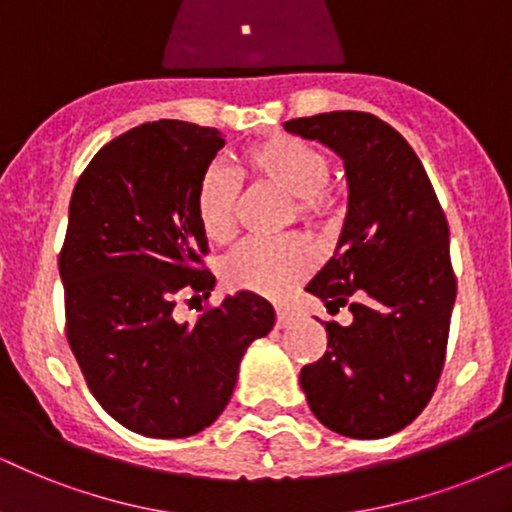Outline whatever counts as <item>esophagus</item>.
Listing matches in <instances>:
<instances>
[{"label": "esophagus", "mask_w": 512, "mask_h": 512, "mask_svg": "<svg viewBox=\"0 0 512 512\" xmlns=\"http://www.w3.org/2000/svg\"><path fill=\"white\" fill-rule=\"evenodd\" d=\"M295 321V312L286 304H278L276 307V328H288Z\"/></svg>", "instance_id": "esophagus-1"}]
</instances>
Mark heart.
Segmentation results:
<instances>
[{
    "label": "heart",
    "mask_w": 512,
    "mask_h": 512,
    "mask_svg": "<svg viewBox=\"0 0 512 512\" xmlns=\"http://www.w3.org/2000/svg\"><path fill=\"white\" fill-rule=\"evenodd\" d=\"M241 174L293 196V212L304 224H328L338 217L340 196L331 186V160L307 141L274 134L245 148ZM241 184L231 170L212 165L198 181L196 215L200 229L215 243L236 231ZM314 250L300 236L260 241L250 238L224 260L222 274L229 288L250 290L264 297H281L314 269Z\"/></svg>",
    "instance_id": "obj_1"
}]
</instances>
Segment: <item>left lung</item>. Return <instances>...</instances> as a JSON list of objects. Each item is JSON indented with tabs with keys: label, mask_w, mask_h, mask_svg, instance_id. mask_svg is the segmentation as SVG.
<instances>
[{
	"label": "left lung",
	"mask_w": 512,
	"mask_h": 512,
	"mask_svg": "<svg viewBox=\"0 0 512 512\" xmlns=\"http://www.w3.org/2000/svg\"><path fill=\"white\" fill-rule=\"evenodd\" d=\"M283 127L333 148L349 184L338 248L307 293L349 304L354 321H326V354L302 368L300 385L328 430L394 435L428 406L444 368L456 300L444 210L409 141L375 115L333 111Z\"/></svg>",
	"instance_id": "1"
}]
</instances>
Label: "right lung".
Segmentation results:
<instances>
[{"instance_id": "right-lung-1", "label": "right lung", "mask_w": 512, "mask_h": 512, "mask_svg": "<svg viewBox=\"0 0 512 512\" xmlns=\"http://www.w3.org/2000/svg\"><path fill=\"white\" fill-rule=\"evenodd\" d=\"M222 146L215 127L146 122L108 141L70 198L58 255L68 345L101 409L144 437L215 423L245 349L274 326L271 304L245 290L174 319L179 297L208 300L215 286L196 189Z\"/></svg>"}]
</instances>
